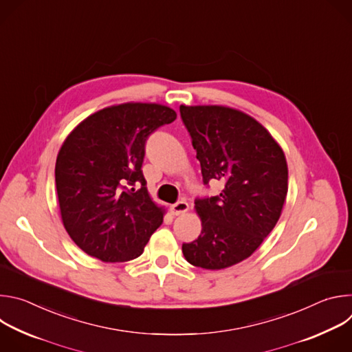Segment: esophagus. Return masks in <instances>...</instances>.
Returning <instances> with one entry per match:
<instances>
[{"instance_id": "1", "label": "esophagus", "mask_w": 352, "mask_h": 352, "mask_svg": "<svg viewBox=\"0 0 352 352\" xmlns=\"http://www.w3.org/2000/svg\"><path fill=\"white\" fill-rule=\"evenodd\" d=\"M188 209H189V205L185 202V200H179V202H177L175 205L171 206L170 210H171V213H173L174 216H179V214L186 213Z\"/></svg>"}]
</instances>
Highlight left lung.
Listing matches in <instances>:
<instances>
[{"label":"left lung","instance_id":"left-lung-1","mask_svg":"<svg viewBox=\"0 0 352 352\" xmlns=\"http://www.w3.org/2000/svg\"><path fill=\"white\" fill-rule=\"evenodd\" d=\"M204 182L223 181L220 195L196 199L202 232L182 245L185 259L208 270L252 255L276 227L288 192L283 148L255 118L226 106H179Z\"/></svg>","mask_w":352,"mask_h":352}]
</instances>
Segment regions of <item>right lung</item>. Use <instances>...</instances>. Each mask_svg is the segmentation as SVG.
I'll list each match as a JSON object with an SVG mask.
<instances>
[{
    "label": "right lung",
    "mask_w": 352,
    "mask_h": 352,
    "mask_svg": "<svg viewBox=\"0 0 352 352\" xmlns=\"http://www.w3.org/2000/svg\"><path fill=\"white\" fill-rule=\"evenodd\" d=\"M177 113L157 103L110 106L85 118L64 140L56 185L64 227L85 254L128 262L143 254L166 209L142 174L144 142Z\"/></svg>",
    "instance_id": "obj_1"
}]
</instances>
